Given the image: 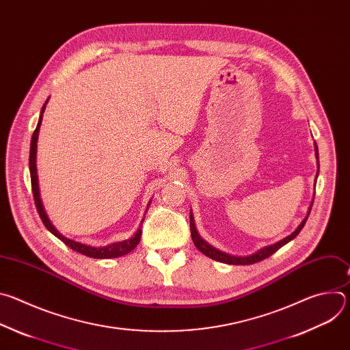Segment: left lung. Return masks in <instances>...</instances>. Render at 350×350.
<instances>
[{
	"label": "left lung",
	"mask_w": 350,
	"mask_h": 350,
	"mask_svg": "<svg viewBox=\"0 0 350 350\" xmlns=\"http://www.w3.org/2000/svg\"><path fill=\"white\" fill-rule=\"evenodd\" d=\"M316 155H317V159H319V154H317V145H316ZM319 174V173H317ZM309 215H310V209H309ZM309 216L305 217V220L299 224V227L291 234L288 235L286 238L281 239L280 242L274 243V245H270V246H266L263 249H260V251H258L256 254L254 255H249V256H245V258H237V256H231V255H227L221 251H217L216 247H213L212 245H209L208 242H205L201 237L198 235L196 230H195V224H193V219H192V215L189 216V228H191V237H192V242L193 245L198 247V251H201L204 255H206L208 258L213 259V260H217V262H221V263H227V265H254V263H258L263 259H267L269 256H271L274 252H277L278 249L281 246H284L285 243H288L289 241H292L299 232H301V230L304 228V226L306 224V220H308Z\"/></svg>",
	"instance_id": "8db88e82"
}]
</instances>
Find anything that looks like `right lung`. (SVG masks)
<instances>
[{
  "mask_svg": "<svg viewBox=\"0 0 350 350\" xmlns=\"http://www.w3.org/2000/svg\"><path fill=\"white\" fill-rule=\"evenodd\" d=\"M48 103V99H46ZM46 103L44 104L42 109H41V115H40V119H38V123H37V127L33 133V137H31V142H30V157H29V167H30V178H31V191H33V198H34V204H36V208H37V212L40 215V219L42 221V224L45 226V228L48 231H51L57 238H59L65 245H68L70 249H73L75 252H79L81 255H85L88 258H94V259H111V258H119V256H123V255H127L130 254L133 249L138 245L139 242V238H141V230H138L133 238L130 239H126V241H120V242H115V243H111V245H107V246H103V247H94V246H88V245H84V243H80V242H76V241H72L64 235H61L57 228L51 224V221L48 220L45 212H44V208L41 205V199H40V192H38V184H37V169H36V151H37V138H38V130H40V124H41V120H42V113H44V109H45V105Z\"/></svg>",
  "mask_w": 350,
  "mask_h": 350,
  "instance_id": "add662e5",
  "label": "right lung"
}]
</instances>
